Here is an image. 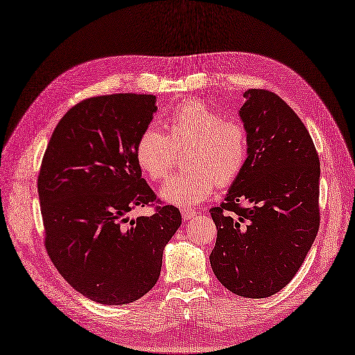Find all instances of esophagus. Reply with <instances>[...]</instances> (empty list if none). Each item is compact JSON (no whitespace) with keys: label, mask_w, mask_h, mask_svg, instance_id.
<instances>
[{"label":"esophagus","mask_w":355,"mask_h":355,"mask_svg":"<svg viewBox=\"0 0 355 355\" xmlns=\"http://www.w3.org/2000/svg\"><path fill=\"white\" fill-rule=\"evenodd\" d=\"M181 216H183L184 220H190L196 216V211L192 210V208H183V210H181Z\"/></svg>","instance_id":"34e87169"}]
</instances>
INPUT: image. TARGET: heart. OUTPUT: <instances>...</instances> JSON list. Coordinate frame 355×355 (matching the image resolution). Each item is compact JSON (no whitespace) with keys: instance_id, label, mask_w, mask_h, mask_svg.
I'll list each match as a JSON object with an SVG mask.
<instances>
[{"instance_id":"obj_1","label":"heart","mask_w":355,"mask_h":355,"mask_svg":"<svg viewBox=\"0 0 355 355\" xmlns=\"http://www.w3.org/2000/svg\"><path fill=\"white\" fill-rule=\"evenodd\" d=\"M166 135L147 127L135 145V159L151 181L165 178L174 166L175 151L189 147L183 174L171 177L160 189L163 201L192 207L213 193L216 186H231L249 156L244 125L223 120L204 102H186L163 118Z\"/></svg>"}]
</instances>
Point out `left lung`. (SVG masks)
I'll return each instance as SVG.
<instances>
[{
  "label": "left lung",
  "mask_w": 355,
  "mask_h": 355,
  "mask_svg": "<svg viewBox=\"0 0 355 355\" xmlns=\"http://www.w3.org/2000/svg\"><path fill=\"white\" fill-rule=\"evenodd\" d=\"M249 156L225 201L210 264L231 293L266 298L302 267L320 228V159L298 115L267 89L244 91Z\"/></svg>",
  "instance_id": "obj_1"
}]
</instances>
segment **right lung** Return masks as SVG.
<instances>
[{
	"instance_id": "obj_1",
	"label": "right lung",
	"mask_w": 355,
	"mask_h": 355,
	"mask_svg": "<svg viewBox=\"0 0 355 355\" xmlns=\"http://www.w3.org/2000/svg\"><path fill=\"white\" fill-rule=\"evenodd\" d=\"M156 111L153 94L87 98L61 118L42 160L44 246L67 284L100 304L147 294L181 225L174 205L129 216L156 201L135 159L136 141Z\"/></svg>"
}]
</instances>
